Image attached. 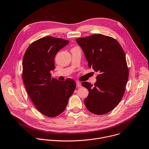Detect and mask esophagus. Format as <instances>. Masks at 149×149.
Segmentation results:
<instances>
[{
  "instance_id": "1",
  "label": "esophagus",
  "mask_w": 149,
  "mask_h": 149,
  "mask_svg": "<svg viewBox=\"0 0 149 149\" xmlns=\"http://www.w3.org/2000/svg\"><path fill=\"white\" fill-rule=\"evenodd\" d=\"M76 84H77V87H81V83H80V82H79V81H77V82H76Z\"/></svg>"
}]
</instances>
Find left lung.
<instances>
[{"instance_id": "obj_1", "label": "left lung", "mask_w": 149, "mask_h": 149, "mask_svg": "<svg viewBox=\"0 0 149 149\" xmlns=\"http://www.w3.org/2000/svg\"><path fill=\"white\" fill-rule=\"evenodd\" d=\"M76 41L83 50L88 66L99 73L94 86L86 81L81 83L89 91L85 105L94 114H106L117 106L125 93L129 70L124 51L115 39L102 34Z\"/></svg>"}]
</instances>
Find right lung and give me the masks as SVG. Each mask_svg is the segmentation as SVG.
Masks as SVG:
<instances>
[{"instance_id":"right-lung-1","label":"right lung","mask_w":149,"mask_h":149,"mask_svg":"<svg viewBox=\"0 0 149 149\" xmlns=\"http://www.w3.org/2000/svg\"><path fill=\"white\" fill-rule=\"evenodd\" d=\"M68 40L47 36L39 39L26 50L22 61V80L29 98L43 115L54 117L65 109L76 84L72 79L65 81L51 77L57 52Z\"/></svg>"}]
</instances>
